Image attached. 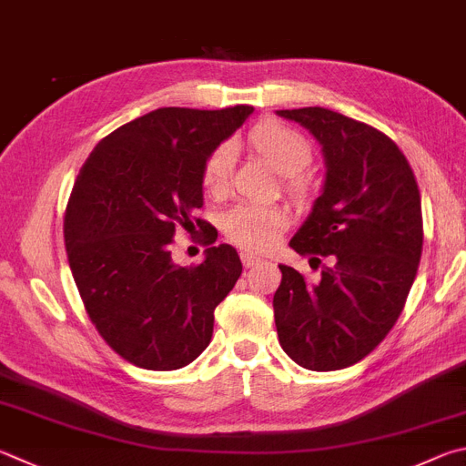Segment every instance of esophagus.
Instances as JSON below:
<instances>
[{"mask_svg":"<svg viewBox=\"0 0 466 466\" xmlns=\"http://www.w3.org/2000/svg\"><path fill=\"white\" fill-rule=\"evenodd\" d=\"M240 258H242V265L244 267H255V265H258V262H260V258L255 257V255H250V252H242Z\"/></svg>","mask_w":466,"mask_h":466,"instance_id":"obj_1","label":"esophagus"}]
</instances>
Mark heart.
Segmentation results:
<instances>
[{"instance_id": "1", "label": "heart", "mask_w": 466, "mask_h": 466, "mask_svg": "<svg viewBox=\"0 0 466 466\" xmlns=\"http://www.w3.org/2000/svg\"><path fill=\"white\" fill-rule=\"evenodd\" d=\"M255 147L279 173L285 175V187L293 198L303 199L308 193V181L301 171L311 163V147L298 130L275 120L257 124L248 134ZM232 173V147H218L208 157L201 173V185L211 196L224 193ZM289 226V216L279 206L238 204L228 209L222 219L224 234L236 247L248 252H265L273 248Z\"/></svg>"}]
</instances>
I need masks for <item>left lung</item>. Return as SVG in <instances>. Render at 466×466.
I'll return each mask as SVG.
<instances>
[{
	"mask_svg": "<svg viewBox=\"0 0 466 466\" xmlns=\"http://www.w3.org/2000/svg\"><path fill=\"white\" fill-rule=\"evenodd\" d=\"M277 114L314 134L326 160L324 189L289 247L329 258L316 283L279 265V342L303 369H346L377 349L408 299L424 242L420 189L400 147L373 126L326 107Z\"/></svg>",
	"mask_w": 466,
	"mask_h": 466,
	"instance_id": "8db88e82",
	"label": "left lung"
}]
</instances>
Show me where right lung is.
Wrapping results in <instances>:
<instances>
[{
	"label": "right lung",
	"mask_w": 466,
	"mask_h": 466,
	"mask_svg": "<svg viewBox=\"0 0 466 466\" xmlns=\"http://www.w3.org/2000/svg\"><path fill=\"white\" fill-rule=\"evenodd\" d=\"M250 114V106L158 107L101 140L75 179L65 211L75 285L101 338L132 365L175 370L208 349L214 309L242 262L218 244L204 262L181 267L173 236L204 206L208 157Z\"/></svg>",
	"instance_id": "obj_1"
}]
</instances>
